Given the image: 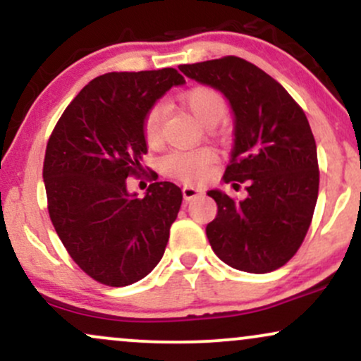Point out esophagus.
Masks as SVG:
<instances>
[{
    "label": "esophagus",
    "mask_w": 361,
    "mask_h": 361,
    "mask_svg": "<svg viewBox=\"0 0 361 361\" xmlns=\"http://www.w3.org/2000/svg\"><path fill=\"white\" fill-rule=\"evenodd\" d=\"M204 195V188L197 185H183V197L185 200H192L195 197H202Z\"/></svg>",
    "instance_id": "1"
}]
</instances>
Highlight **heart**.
Returning a JSON list of instances; mask_svg holds the SVG:
<instances>
[{
	"label": "heart",
	"mask_w": 361,
	"mask_h": 361,
	"mask_svg": "<svg viewBox=\"0 0 361 361\" xmlns=\"http://www.w3.org/2000/svg\"><path fill=\"white\" fill-rule=\"evenodd\" d=\"M181 102L190 114L204 126H215L226 114V103L217 91L207 86H195L181 97ZM164 118V106H151L144 115L142 134L149 147H156L161 142V126ZM214 156L205 149L200 151H173L161 159L159 168L166 176L183 181L200 180L209 171Z\"/></svg>",
	"instance_id": "1"
}]
</instances>
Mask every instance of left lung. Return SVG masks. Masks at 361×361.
<instances>
[{
  "instance_id": "obj_1",
  "label": "left lung",
  "mask_w": 361,
  "mask_h": 361,
  "mask_svg": "<svg viewBox=\"0 0 361 361\" xmlns=\"http://www.w3.org/2000/svg\"><path fill=\"white\" fill-rule=\"evenodd\" d=\"M180 71L229 102L234 146L222 180L247 185L239 202L221 190L207 193L217 204L205 229L210 246L235 270L283 267L304 241L317 202V149L307 117L279 81L241 57L183 64Z\"/></svg>"
}]
</instances>
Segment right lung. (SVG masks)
<instances>
[{"label": "right lung", "mask_w": 361, "mask_h": 361, "mask_svg": "<svg viewBox=\"0 0 361 361\" xmlns=\"http://www.w3.org/2000/svg\"><path fill=\"white\" fill-rule=\"evenodd\" d=\"M183 76L173 68L106 73L69 103L45 149L44 185L57 235L91 279L126 287L149 275L164 255L180 212V186L127 190L142 169L144 115Z\"/></svg>", "instance_id": "right-lung-1"}]
</instances>
